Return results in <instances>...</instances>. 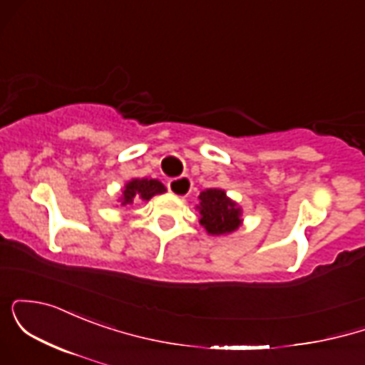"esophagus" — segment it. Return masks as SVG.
<instances>
[{
    "instance_id": "34e87169",
    "label": "esophagus",
    "mask_w": 365,
    "mask_h": 365,
    "mask_svg": "<svg viewBox=\"0 0 365 365\" xmlns=\"http://www.w3.org/2000/svg\"><path fill=\"white\" fill-rule=\"evenodd\" d=\"M168 190L178 197H187L192 190V180L188 177H178L168 182Z\"/></svg>"
}]
</instances>
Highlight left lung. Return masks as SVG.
<instances>
[{"mask_svg": "<svg viewBox=\"0 0 365 365\" xmlns=\"http://www.w3.org/2000/svg\"><path fill=\"white\" fill-rule=\"evenodd\" d=\"M200 225L211 235H223L238 228L240 209L220 188H207L199 195Z\"/></svg>", "mask_w": 365, "mask_h": 365, "instance_id": "8db88e82", "label": "left lung"}]
</instances>
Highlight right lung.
<instances>
[{
  "label": "right lung",
  "instance_id": "add662e5",
  "mask_svg": "<svg viewBox=\"0 0 365 365\" xmlns=\"http://www.w3.org/2000/svg\"><path fill=\"white\" fill-rule=\"evenodd\" d=\"M163 192H166V188L161 182H158V180L135 178L125 185L123 197H121V200H123V204H132L133 200H137V199L149 200L153 195L163 194Z\"/></svg>",
  "mask_w": 365,
  "mask_h": 365
}]
</instances>
